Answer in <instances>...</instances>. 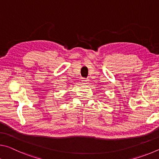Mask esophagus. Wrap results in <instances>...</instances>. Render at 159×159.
Instances as JSON below:
<instances>
[{"mask_svg": "<svg viewBox=\"0 0 159 159\" xmlns=\"http://www.w3.org/2000/svg\"><path fill=\"white\" fill-rule=\"evenodd\" d=\"M82 81L83 83H84V84H87V83H88V82H89V80L86 79H83L82 80Z\"/></svg>", "mask_w": 159, "mask_h": 159, "instance_id": "1", "label": "esophagus"}]
</instances>
